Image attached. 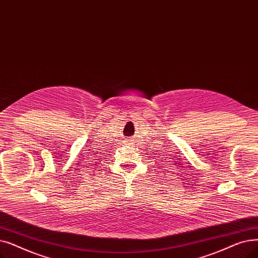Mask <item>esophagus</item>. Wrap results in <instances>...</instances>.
I'll return each instance as SVG.
<instances>
[{"label": "esophagus", "mask_w": 258, "mask_h": 258, "mask_svg": "<svg viewBox=\"0 0 258 258\" xmlns=\"http://www.w3.org/2000/svg\"><path fill=\"white\" fill-rule=\"evenodd\" d=\"M127 144H128V145H131V147H132V145L134 144V142H133V141H127Z\"/></svg>", "instance_id": "obj_1"}]
</instances>
